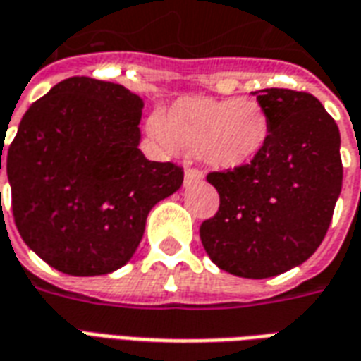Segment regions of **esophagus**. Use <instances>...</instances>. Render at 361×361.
Here are the masks:
<instances>
[{"label":"esophagus","mask_w":361,"mask_h":361,"mask_svg":"<svg viewBox=\"0 0 361 361\" xmlns=\"http://www.w3.org/2000/svg\"><path fill=\"white\" fill-rule=\"evenodd\" d=\"M203 180H204L203 172L193 170V168L185 170V178H183V183H185V185H195V183H199V181H203Z\"/></svg>","instance_id":"34e87169"}]
</instances>
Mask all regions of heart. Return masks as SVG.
Wrapping results in <instances>:
<instances>
[{"instance_id":"1","label":"heart","mask_w":361,"mask_h":361,"mask_svg":"<svg viewBox=\"0 0 361 361\" xmlns=\"http://www.w3.org/2000/svg\"><path fill=\"white\" fill-rule=\"evenodd\" d=\"M149 133L168 154H201L214 168L235 170L265 150L271 118L257 100L185 96L150 119Z\"/></svg>"}]
</instances>
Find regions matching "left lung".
<instances>
[{"instance_id":"left-lung-1","label":"left lung","mask_w":361,"mask_h":361,"mask_svg":"<svg viewBox=\"0 0 361 361\" xmlns=\"http://www.w3.org/2000/svg\"><path fill=\"white\" fill-rule=\"evenodd\" d=\"M255 94L271 118L269 142L251 164L207 176L220 207L199 234L222 271L269 279L302 265L325 238L342 189L341 133L310 92Z\"/></svg>"}]
</instances>
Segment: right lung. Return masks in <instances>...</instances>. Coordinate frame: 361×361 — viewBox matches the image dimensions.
I'll list each match as a JSON object with an SVG mask.
<instances>
[{
    "mask_svg": "<svg viewBox=\"0 0 361 361\" xmlns=\"http://www.w3.org/2000/svg\"><path fill=\"white\" fill-rule=\"evenodd\" d=\"M141 110V98L121 85L71 77L20 119L7 150L13 219L54 269L118 271L139 247L150 209L181 188L180 166L139 150Z\"/></svg>",
    "mask_w": 361,
    "mask_h": 361,
    "instance_id": "add662e5",
    "label": "right lung"
}]
</instances>
